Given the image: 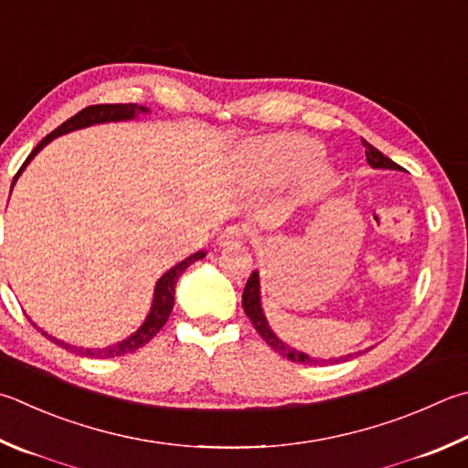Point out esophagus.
Returning a JSON list of instances; mask_svg holds the SVG:
<instances>
[{
  "label": "esophagus",
  "instance_id": "1",
  "mask_svg": "<svg viewBox=\"0 0 468 468\" xmlns=\"http://www.w3.org/2000/svg\"><path fill=\"white\" fill-rule=\"evenodd\" d=\"M248 235H250V231L245 227H239V225L227 227L218 237V245L227 248V245H233V243H243L245 239H248Z\"/></svg>",
  "mask_w": 468,
  "mask_h": 468
}]
</instances>
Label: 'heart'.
Instances as JSON below:
<instances>
[{
    "instance_id": "1",
    "label": "heart",
    "mask_w": 468,
    "mask_h": 468,
    "mask_svg": "<svg viewBox=\"0 0 468 468\" xmlns=\"http://www.w3.org/2000/svg\"><path fill=\"white\" fill-rule=\"evenodd\" d=\"M321 155L319 143L299 134H280V137L263 139L251 145L245 153V164L251 176L263 182H282L301 176L315 164ZM309 174L321 180V169H309Z\"/></svg>"
}]
</instances>
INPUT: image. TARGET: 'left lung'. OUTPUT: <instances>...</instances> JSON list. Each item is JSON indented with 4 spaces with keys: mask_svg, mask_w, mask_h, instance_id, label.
<instances>
[{
    "mask_svg": "<svg viewBox=\"0 0 468 468\" xmlns=\"http://www.w3.org/2000/svg\"><path fill=\"white\" fill-rule=\"evenodd\" d=\"M362 147L367 149V161L372 167H380V169H403L399 167L395 161H390L387 155H382V153L372 147L368 141L362 139ZM243 311L245 315L250 317V321L253 323V327H256L258 334L261 335L263 342H266L271 350H276L280 356H284L291 362H299V364H309V367H317V364H334V362H342L352 358V354H347L346 358H331V360H317V358H311V356L303 354L299 350H294V347H288L284 346V342H280V339L271 334V329L268 325L266 317H263L261 307H260V278H258V271H253L250 276L248 284H245V291H243Z\"/></svg>",
    "mask_w": 468,
    "mask_h": 468,
    "instance_id": "1",
    "label": "left lung"
}]
</instances>
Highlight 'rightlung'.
<instances>
[{"label": "right lung", "mask_w": 468, "mask_h": 468, "mask_svg": "<svg viewBox=\"0 0 468 468\" xmlns=\"http://www.w3.org/2000/svg\"><path fill=\"white\" fill-rule=\"evenodd\" d=\"M137 112H147V108L137 106V104H96V106L83 108L81 112L71 116L69 121H65L61 126H57L53 133L47 134V137L42 139L38 145L32 149V153L27 157V161H24L22 167L18 169V174L14 176V182L18 180V176L22 174V169L30 164V159L37 155V153L42 147H45L47 143H50L55 137H58V134L71 133L75 129H83V126L98 124V122L126 121V118H133ZM200 258H205V251H197V253H194V256L186 258L184 261L177 263V266H174L172 270H167L165 274L157 280L155 294H153V307H151V313H149L147 321L143 323L137 334H133L129 339H124V342H121V344L104 347V350H83V347H75V346H69V344H65V342H58L57 337L45 334V331H40L37 325H34V323H32V325L37 327L42 335L48 337L50 342H55L57 346H61V347H65V350H69L73 354L86 356V358H98V360H101V358H116V356H124V354L137 352L139 347L149 344L151 339L157 335V331L165 325V321L169 319V315H172V309H174V292H176L177 278L182 276V271L188 268L190 263H194V261L200 260Z\"/></svg>", "instance_id": "1"}]
</instances>
